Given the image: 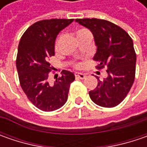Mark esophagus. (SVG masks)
Masks as SVG:
<instances>
[{
    "instance_id": "esophagus-1",
    "label": "esophagus",
    "mask_w": 147,
    "mask_h": 147,
    "mask_svg": "<svg viewBox=\"0 0 147 147\" xmlns=\"http://www.w3.org/2000/svg\"><path fill=\"white\" fill-rule=\"evenodd\" d=\"M75 77L78 78H80V79H84L86 78V75L82 73H75Z\"/></svg>"
}]
</instances>
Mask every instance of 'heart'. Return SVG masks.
Segmentation results:
<instances>
[{"label": "heart", "mask_w": 147, "mask_h": 147, "mask_svg": "<svg viewBox=\"0 0 147 147\" xmlns=\"http://www.w3.org/2000/svg\"><path fill=\"white\" fill-rule=\"evenodd\" d=\"M88 31V30H86V29H80V30H78V31L77 32H76V35L78 36V35H79V34H81V33H83L84 32Z\"/></svg>", "instance_id": "heart-1"}]
</instances>
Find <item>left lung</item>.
Here are the masks:
<instances>
[{
  "label": "left lung",
  "mask_w": 147,
  "mask_h": 147,
  "mask_svg": "<svg viewBox=\"0 0 147 147\" xmlns=\"http://www.w3.org/2000/svg\"><path fill=\"white\" fill-rule=\"evenodd\" d=\"M77 23L93 34L96 52L93 59L99 61L98 69L107 67V77L99 79L96 88L89 92L95 104L111 108L120 104L135 79L137 56L132 38L120 27L98 19H77Z\"/></svg>",
  "instance_id": "1"
}]
</instances>
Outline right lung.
I'll return each instance as SVG.
<instances>
[{
  "instance_id": "obj_1",
  "label": "right lung",
  "mask_w": 147,
  "mask_h": 147,
  "mask_svg": "<svg viewBox=\"0 0 147 147\" xmlns=\"http://www.w3.org/2000/svg\"><path fill=\"white\" fill-rule=\"evenodd\" d=\"M72 20H44L31 25L20 39L16 68L20 86L28 98L39 110L53 111L66 103L70 83L75 76L62 70L53 86L47 81L51 68L49 58L55 55V43L59 32Z\"/></svg>"
}]
</instances>
